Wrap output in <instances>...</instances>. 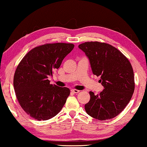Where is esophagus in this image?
I'll return each instance as SVG.
<instances>
[{
  "label": "esophagus",
  "mask_w": 147,
  "mask_h": 147,
  "mask_svg": "<svg viewBox=\"0 0 147 147\" xmlns=\"http://www.w3.org/2000/svg\"><path fill=\"white\" fill-rule=\"evenodd\" d=\"M71 92H73V93H74V94H78V93H79V92H80V90H76V89H72L71 90Z\"/></svg>",
  "instance_id": "esophagus-1"
}]
</instances>
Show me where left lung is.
Returning <instances> with one entry per match:
<instances>
[{"label": "left lung", "instance_id": "1", "mask_svg": "<svg viewBox=\"0 0 147 147\" xmlns=\"http://www.w3.org/2000/svg\"><path fill=\"white\" fill-rule=\"evenodd\" d=\"M78 47L90 60L92 72L100 76L104 89L95 95L90 92V100L85 104L88 115L96 119H112L129 103L134 91V77L128 59L116 47L98 41L85 42Z\"/></svg>", "mask_w": 147, "mask_h": 147}]
</instances>
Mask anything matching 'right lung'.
I'll return each instance as SVG.
<instances>
[{
	"label": "right lung",
	"mask_w": 147,
	"mask_h": 147,
	"mask_svg": "<svg viewBox=\"0 0 147 147\" xmlns=\"http://www.w3.org/2000/svg\"><path fill=\"white\" fill-rule=\"evenodd\" d=\"M72 43H47L26 54L14 75L16 96L24 111L38 120L57 115L70 94L69 88L50 84L48 80L74 49Z\"/></svg>",
	"instance_id": "right-lung-1"
}]
</instances>
